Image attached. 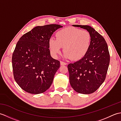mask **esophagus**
<instances>
[{"instance_id": "1", "label": "esophagus", "mask_w": 121, "mask_h": 121, "mask_svg": "<svg viewBox=\"0 0 121 121\" xmlns=\"http://www.w3.org/2000/svg\"><path fill=\"white\" fill-rule=\"evenodd\" d=\"M60 65H67V63H66V62H63V61H60Z\"/></svg>"}]
</instances>
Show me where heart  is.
Wrapping results in <instances>:
<instances>
[{
  "mask_svg": "<svg viewBox=\"0 0 121 121\" xmlns=\"http://www.w3.org/2000/svg\"><path fill=\"white\" fill-rule=\"evenodd\" d=\"M91 42V35L87 30L67 27L59 30L56 34V38L51 37L49 44L53 56H57L63 47L65 58L78 60L86 55Z\"/></svg>",
  "mask_w": 121,
  "mask_h": 121,
  "instance_id": "obj_1",
  "label": "heart"
}]
</instances>
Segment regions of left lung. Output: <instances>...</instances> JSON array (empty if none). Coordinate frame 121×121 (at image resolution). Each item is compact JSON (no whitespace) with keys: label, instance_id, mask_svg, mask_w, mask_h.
I'll return each instance as SVG.
<instances>
[{"label":"left lung","instance_id":"1","mask_svg":"<svg viewBox=\"0 0 121 121\" xmlns=\"http://www.w3.org/2000/svg\"><path fill=\"white\" fill-rule=\"evenodd\" d=\"M86 30L91 35V46L80 60L68 65L71 87L83 94L93 93L106 78L110 63V54L104 38L89 25H74Z\"/></svg>","mask_w":121,"mask_h":121}]
</instances>
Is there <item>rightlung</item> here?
Listing matches in <instances>:
<instances>
[{
  "label": "right lung",
  "mask_w": 121,
  "mask_h": 121,
  "mask_svg": "<svg viewBox=\"0 0 121 121\" xmlns=\"http://www.w3.org/2000/svg\"><path fill=\"white\" fill-rule=\"evenodd\" d=\"M58 24L37 26L20 38L12 58L14 78L29 93L41 94L52 83L60 61L51 56L49 39Z\"/></svg>",
  "instance_id": "add662e5"
}]
</instances>
